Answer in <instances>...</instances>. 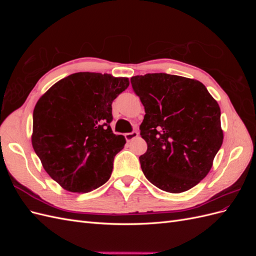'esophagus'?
<instances>
[{
	"instance_id": "esophagus-1",
	"label": "esophagus",
	"mask_w": 256,
	"mask_h": 256,
	"mask_svg": "<svg viewBox=\"0 0 256 256\" xmlns=\"http://www.w3.org/2000/svg\"><path fill=\"white\" fill-rule=\"evenodd\" d=\"M138 134L136 132V131H132V132H129V134H125V138H126V140H127L128 142H130V141H132V140H134V138H138Z\"/></svg>"
}]
</instances>
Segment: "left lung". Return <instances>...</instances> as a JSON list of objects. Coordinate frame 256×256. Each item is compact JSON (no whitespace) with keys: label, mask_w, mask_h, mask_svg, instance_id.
I'll list each match as a JSON object with an SVG mask.
<instances>
[{"label":"left lung","mask_w":256,"mask_h":256,"mask_svg":"<svg viewBox=\"0 0 256 256\" xmlns=\"http://www.w3.org/2000/svg\"><path fill=\"white\" fill-rule=\"evenodd\" d=\"M131 84L145 109V177L170 193L193 188L210 171L223 142L218 102L203 83L180 76L146 74Z\"/></svg>","instance_id":"obj_1"}]
</instances>
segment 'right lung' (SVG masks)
<instances>
[{
    "mask_svg": "<svg viewBox=\"0 0 256 256\" xmlns=\"http://www.w3.org/2000/svg\"><path fill=\"white\" fill-rule=\"evenodd\" d=\"M128 86V78L76 72L38 99L32 145L44 171L63 189L86 193L109 180L115 154L126 144L110 127L112 102Z\"/></svg>",
    "mask_w": 256,
    "mask_h": 256,
    "instance_id": "obj_1",
    "label": "right lung"
}]
</instances>
